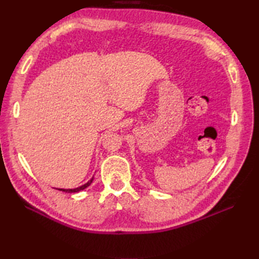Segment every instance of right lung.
<instances>
[{
    "mask_svg": "<svg viewBox=\"0 0 259 259\" xmlns=\"http://www.w3.org/2000/svg\"><path fill=\"white\" fill-rule=\"evenodd\" d=\"M93 181V177L88 181L87 184H84V185H82V186H80V187H78V188H74V189H60L59 188V190H61V191H65V192H79V191H81V190H83V189H85V188H88V187H89L90 185H91V183Z\"/></svg>",
    "mask_w": 259,
    "mask_h": 259,
    "instance_id": "1",
    "label": "right lung"
}]
</instances>
